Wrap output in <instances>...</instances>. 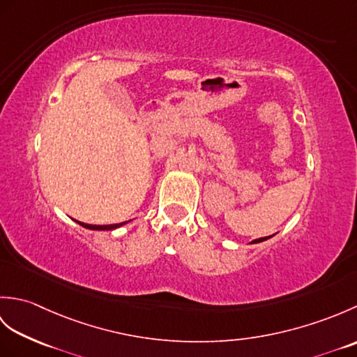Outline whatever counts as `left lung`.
<instances>
[{
    "instance_id": "left-lung-1",
    "label": "left lung",
    "mask_w": 357,
    "mask_h": 357,
    "mask_svg": "<svg viewBox=\"0 0 357 357\" xmlns=\"http://www.w3.org/2000/svg\"><path fill=\"white\" fill-rule=\"evenodd\" d=\"M265 239H268V238H259V239H255L253 242H262V241H265Z\"/></svg>"
}]
</instances>
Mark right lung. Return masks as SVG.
Returning <instances> with one entry per match:
<instances>
[{
  "instance_id": "obj_1",
  "label": "right lung",
  "mask_w": 357,
  "mask_h": 357,
  "mask_svg": "<svg viewBox=\"0 0 357 357\" xmlns=\"http://www.w3.org/2000/svg\"><path fill=\"white\" fill-rule=\"evenodd\" d=\"M79 225L86 227L89 230H113V229H118V227L124 225L126 222H121V224H110V225H92V224H84V222H78Z\"/></svg>"
}]
</instances>
